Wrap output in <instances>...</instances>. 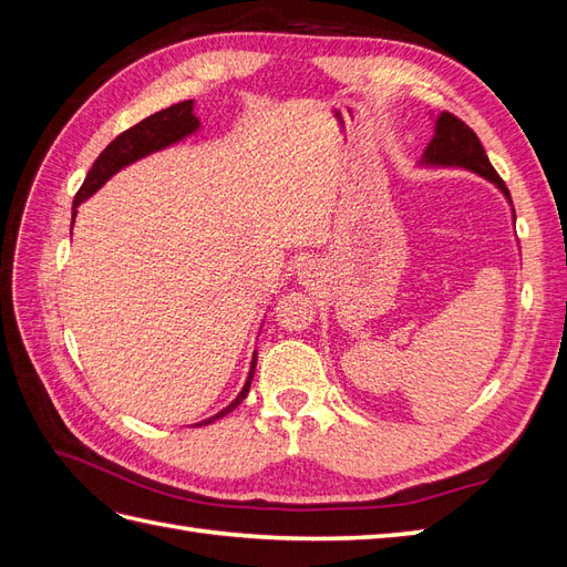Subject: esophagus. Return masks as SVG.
Segmentation results:
<instances>
[{"label": "esophagus", "instance_id": "34e87169", "mask_svg": "<svg viewBox=\"0 0 567 567\" xmlns=\"http://www.w3.org/2000/svg\"><path fill=\"white\" fill-rule=\"evenodd\" d=\"M315 277H317V265H315V262H302V265L298 267V279H300L302 284H310Z\"/></svg>", "mask_w": 567, "mask_h": 567}]
</instances>
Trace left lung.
Instances as JSON below:
<instances>
[{
	"instance_id": "8db88e82",
	"label": "left lung",
	"mask_w": 567,
	"mask_h": 567,
	"mask_svg": "<svg viewBox=\"0 0 567 567\" xmlns=\"http://www.w3.org/2000/svg\"><path fill=\"white\" fill-rule=\"evenodd\" d=\"M431 117H435V132H433L431 144L425 146L419 165L421 167L468 169V173L492 182L508 200L513 225H516V210H513L508 188L502 182V177L496 175V169L492 167L487 153H485L483 144H480L475 132L466 123H461V120L452 113H444V111L437 115L431 113Z\"/></svg>"
}]
</instances>
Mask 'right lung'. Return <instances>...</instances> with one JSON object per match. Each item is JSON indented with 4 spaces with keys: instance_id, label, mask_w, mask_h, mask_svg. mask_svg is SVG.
<instances>
[{
    "instance_id": "right-lung-1",
    "label": "right lung",
    "mask_w": 567,
    "mask_h": 567,
    "mask_svg": "<svg viewBox=\"0 0 567 567\" xmlns=\"http://www.w3.org/2000/svg\"><path fill=\"white\" fill-rule=\"evenodd\" d=\"M198 130H200V120L194 113V101H182V104H175V106H169L165 111L153 113V115L144 117L142 123H136L134 127L125 130L123 134H117L115 140L99 153V158L94 161L87 177H84L80 192L75 194L73 221H75V215H78V205L84 203L87 198H92L101 186H104L113 175L120 173V169L151 156V153H158L167 146H175V144L184 142L186 136L196 134ZM73 221H71V225H73ZM71 234H73V227H71ZM255 367H257V352H252L248 379H246L241 392L236 394V400H231L221 411H217L215 416L205 419L196 425L215 423L217 419L227 416L229 411H234L238 404H241L246 400L248 390H250Z\"/></svg>"
}]
</instances>
